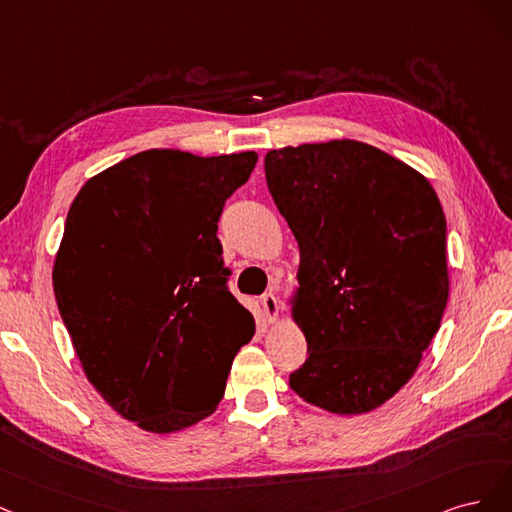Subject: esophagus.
I'll return each mask as SVG.
<instances>
[{"label":"esophagus","mask_w":512,"mask_h":512,"mask_svg":"<svg viewBox=\"0 0 512 512\" xmlns=\"http://www.w3.org/2000/svg\"><path fill=\"white\" fill-rule=\"evenodd\" d=\"M261 304H263V310H266V319L270 321V323H276V319H278V310H280V302H278V298L276 295L270 291V293H266L261 298Z\"/></svg>","instance_id":"34e87169"}]
</instances>
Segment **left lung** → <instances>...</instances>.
<instances>
[{
  "label": "left lung",
  "mask_w": 512,
  "mask_h": 512,
  "mask_svg": "<svg viewBox=\"0 0 512 512\" xmlns=\"http://www.w3.org/2000/svg\"><path fill=\"white\" fill-rule=\"evenodd\" d=\"M300 246L293 321L308 404L361 415L415 374L449 300L447 219L423 174L357 140L285 146L263 161Z\"/></svg>",
  "instance_id": "obj_1"
}]
</instances>
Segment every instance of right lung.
Listing matches in <instances>:
<instances>
[{
  "label": "right lung",
  "mask_w": 512,
  "mask_h": 512,
  "mask_svg": "<svg viewBox=\"0 0 512 512\" xmlns=\"http://www.w3.org/2000/svg\"><path fill=\"white\" fill-rule=\"evenodd\" d=\"M255 163L151 148L89 178L70 206L53 268L61 319L89 383L146 432L212 415L255 334L217 238Z\"/></svg>",
  "instance_id": "right-lung-1"
}]
</instances>
